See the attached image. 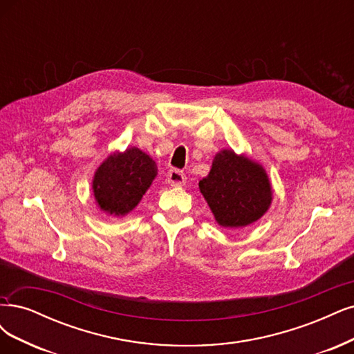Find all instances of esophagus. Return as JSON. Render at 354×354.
<instances>
[{
    "instance_id": "esophagus-1",
    "label": "esophagus",
    "mask_w": 354,
    "mask_h": 354,
    "mask_svg": "<svg viewBox=\"0 0 354 354\" xmlns=\"http://www.w3.org/2000/svg\"><path fill=\"white\" fill-rule=\"evenodd\" d=\"M167 178H168L169 185H171L173 187H181V186H185V185H186V180H187L186 174L183 173V171H180V169H177V168L169 169L168 174H167Z\"/></svg>"
}]
</instances>
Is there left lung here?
<instances>
[{"mask_svg":"<svg viewBox=\"0 0 354 354\" xmlns=\"http://www.w3.org/2000/svg\"><path fill=\"white\" fill-rule=\"evenodd\" d=\"M199 187L216 223L224 228L258 221L272 201L263 168L227 149L216 153L209 174L199 181Z\"/></svg>","mask_w":354,"mask_h":354,"instance_id":"8db88e82","label":"left lung"}]
</instances>
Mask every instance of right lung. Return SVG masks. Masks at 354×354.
I'll return each instance as SVG.
<instances>
[{
  "label": "right lung",
  "instance_id": "add662e5",
  "mask_svg": "<svg viewBox=\"0 0 354 354\" xmlns=\"http://www.w3.org/2000/svg\"><path fill=\"white\" fill-rule=\"evenodd\" d=\"M156 171L155 161L138 148L109 155L93 177L100 208L114 216L129 214L149 189Z\"/></svg>",
  "mask_w": 354,
  "mask_h": 354
}]
</instances>
